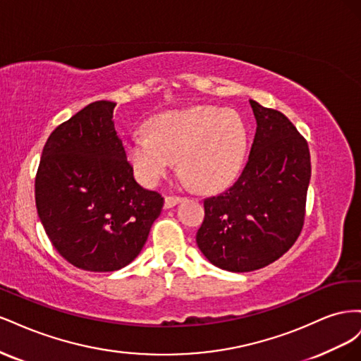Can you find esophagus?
Returning a JSON list of instances; mask_svg holds the SVG:
<instances>
[{"instance_id":"34e87169","label":"esophagus","mask_w":361,"mask_h":361,"mask_svg":"<svg viewBox=\"0 0 361 361\" xmlns=\"http://www.w3.org/2000/svg\"><path fill=\"white\" fill-rule=\"evenodd\" d=\"M182 202V197H174V195H169L164 200V209H170V207H174L178 203Z\"/></svg>"}]
</instances>
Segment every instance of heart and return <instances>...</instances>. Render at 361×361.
<instances>
[{
  "instance_id": "heart-1",
  "label": "heart",
  "mask_w": 361,
  "mask_h": 361,
  "mask_svg": "<svg viewBox=\"0 0 361 361\" xmlns=\"http://www.w3.org/2000/svg\"><path fill=\"white\" fill-rule=\"evenodd\" d=\"M245 145L238 116L197 106L152 118L147 134L129 137L126 157L146 185H155L179 161V173L190 188L212 191L235 176Z\"/></svg>"
}]
</instances>
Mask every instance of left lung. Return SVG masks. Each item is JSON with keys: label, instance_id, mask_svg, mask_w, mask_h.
I'll return each instance as SVG.
<instances>
[{"label": "left lung", "instance_id": "1", "mask_svg": "<svg viewBox=\"0 0 361 361\" xmlns=\"http://www.w3.org/2000/svg\"><path fill=\"white\" fill-rule=\"evenodd\" d=\"M256 135L241 176L204 199L195 241L212 265L248 272L281 257L301 233L310 182V152L290 120L250 101Z\"/></svg>", "mask_w": 361, "mask_h": 361}]
</instances>
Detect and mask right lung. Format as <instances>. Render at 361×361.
Instances as JSON below:
<instances>
[{
    "instance_id": "1",
    "label": "right lung",
    "mask_w": 361,
    "mask_h": 361,
    "mask_svg": "<svg viewBox=\"0 0 361 361\" xmlns=\"http://www.w3.org/2000/svg\"><path fill=\"white\" fill-rule=\"evenodd\" d=\"M97 101L52 130L36 174V207L52 245L69 264L117 271L145 247L164 199L135 182L114 122Z\"/></svg>"
}]
</instances>
